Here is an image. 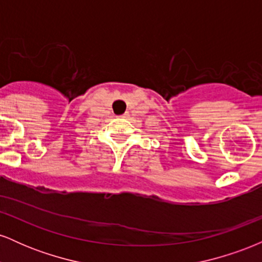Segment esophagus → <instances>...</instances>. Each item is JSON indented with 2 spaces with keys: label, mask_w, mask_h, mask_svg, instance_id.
I'll use <instances>...</instances> for the list:
<instances>
[{
  "label": "esophagus",
  "mask_w": 262,
  "mask_h": 262,
  "mask_svg": "<svg viewBox=\"0 0 262 262\" xmlns=\"http://www.w3.org/2000/svg\"><path fill=\"white\" fill-rule=\"evenodd\" d=\"M121 117H122V118H129V112H125V113H123Z\"/></svg>",
  "instance_id": "obj_1"
}]
</instances>
